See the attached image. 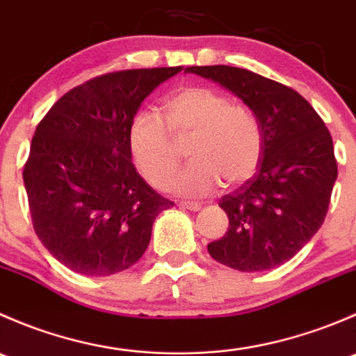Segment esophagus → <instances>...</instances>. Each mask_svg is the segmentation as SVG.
<instances>
[{
	"label": "esophagus",
	"mask_w": 356,
	"mask_h": 356,
	"mask_svg": "<svg viewBox=\"0 0 356 356\" xmlns=\"http://www.w3.org/2000/svg\"><path fill=\"white\" fill-rule=\"evenodd\" d=\"M179 207L186 208V210H191V211H198L201 210V203H193V201H181Z\"/></svg>",
	"instance_id": "34e87169"
}]
</instances>
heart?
Masks as SVG:
<instances>
[{"label": "heart", "instance_id": "obj_1", "mask_svg": "<svg viewBox=\"0 0 356 356\" xmlns=\"http://www.w3.org/2000/svg\"><path fill=\"white\" fill-rule=\"evenodd\" d=\"M163 121L143 111L129 127V152L139 174L155 188H165L177 168L175 141L191 138V163L168 188L182 196L200 198L224 182L232 188L257 172L264 153V132L257 115L245 105L210 88L181 89L163 105Z\"/></svg>", "mask_w": 356, "mask_h": 356}]
</instances>
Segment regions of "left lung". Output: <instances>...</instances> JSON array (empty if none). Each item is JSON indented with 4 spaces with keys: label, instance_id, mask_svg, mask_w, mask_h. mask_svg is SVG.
<instances>
[{
    "label": "left lung",
    "instance_id": "8db88e82",
    "mask_svg": "<svg viewBox=\"0 0 356 356\" xmlns=\"http://www.w3.org/2000/svg\"><path fill=\"white\" fill-rule=\"evenodd\" d=\"M243 99L264 132L257 174L218 207L227 213L224 238L208 253L239 272L286 264L324 224L337 179L331 132L314 106L294 89L229 65L188 67Z\"/></svg>",
    "mask_w": 356,
    "mask_h": 356
}]
</instances>
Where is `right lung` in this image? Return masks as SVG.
Segmentation results:
<instances>
[{"mask_svg":"<svg viewBox=\"0 0 356 356\" xmlns=\"http://www.w3.org/2000/svg\"><path fill=\"white\" fill-rule=\"evenodd\" d=\"M182 67L98 75L70 89L34 132L24 184L34 231L46 250L84 275L134 265L158 213L174 207L132 163L129 127L146 96Z\"/></svg>","mask_w":356,"mask_h":356,"instance_id":"obj_1","label":"right lung"}]
</instances>
